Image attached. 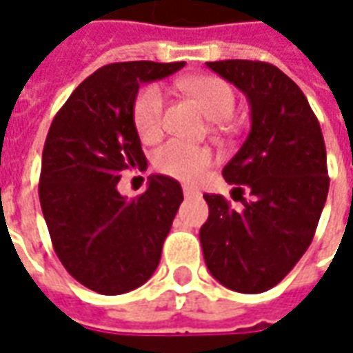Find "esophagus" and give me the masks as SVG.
Wrapping results in <instances>:
<instances>
[{
    "instance_id": "1",
    "label": "esophagus",
    "mask_w": 353,
    "mask_h": 353,
    "mask_svg": "<svg viewBox=\"0 0 353 353\" xmlns=\"http://www.w3.org/2000/svg\"><path fill=\"white\" fill-rule=\"evenodd\" d=\"M182 192H184V197H194V195H197V190L192 186H184L182 188Z\"/></svg>"
}]
</instances>
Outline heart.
Returning a JSON list of instances; mask_svg holds the SVG:
<instances>
[{
    "label": "heart",
    "mask_w": 353,
    "mask_h": 353,
    "mask_svg": "<svg viewBox=\"0 0 353 353\" xmlns=\"http://www.w3.org/2000/svg\"><path fill=\"white\" fill-rule=\"evenodd\" d=\"M182 88L199 103L210 120H225L235 110V92L218 77H195L180 82ZM165 95L159 86L150 84L141 90L133 101V125L143 143H154L163 133ZM212 165V152L182 141H171L154 156V167L184 182H195Z\"/></svg>",
    "instance_id": "b5f03b06"
}]
</instances>
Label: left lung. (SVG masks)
I'll use <instances>...</instances> for the list:
<instances>
[{
  "instance_id": "1",
  "label": "left lung",
  "mask_w": 353,
  "mask_h": 353,
  "mask_svg": "<svg viewBox=\"0 0 353 353\" xmlns=\"http://www.w3.org/2000/svg\"><path fill=\"white\" fill-rule=\"evenodd\" d=\"M207 65L250 101V133L222 174L254 199L235 210L223 195H203L208 205L199 231L203 256L225 288L267 292L312 243L329 192L325 143L305 94L272 63L222 60Z\"/></svg>"
}]
</instances>
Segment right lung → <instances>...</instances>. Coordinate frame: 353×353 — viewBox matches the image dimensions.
<instances>
[{
    "instance_id": "1",
    "label": "right lung",
    "mask_w": 353,
    "mask_h": 353,
    "mask_svg": "<svg viewBox=\"0 0 353 353\" xmlns=\"http://www.w3.org/2000/svg\"><path fill=\"white\" fill-rule=\"evenodd\" d=\"M184 61H118L82 81L54 117L43 148L39 201L56 256L77 282L103 295L143 285L161 258L182 188L152 174L145 194L120 195L123 171L146 169L133 125L139 86Z\"/></svg>"
}]
</instances>
